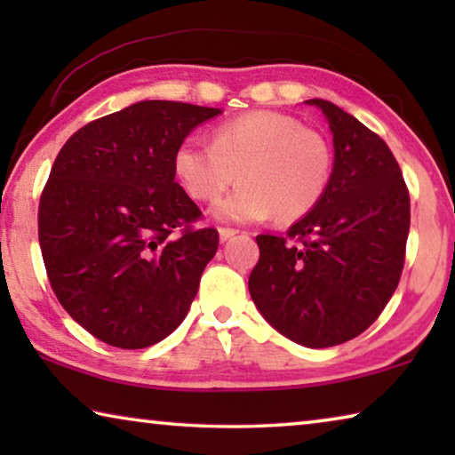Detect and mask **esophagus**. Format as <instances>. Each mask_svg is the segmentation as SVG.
I'll use <instances>...</instances> for the list:
<instances>
[{"mask_svg": "<svg viewBox=\"0 0 455 455\" xmlns=\"http://www.w3.org/2000/svg\"><path fill=\"white\" fill-rule=\"evenodd\" d=\"M238 233L236 228H228V227H220L219 228V235H220V243H227L228 238H233Z\"/></svg>", "mask_w": 455, "mask_h": 455, "instance_id": "obj_1", "label": "esophagus"}]
</instances>
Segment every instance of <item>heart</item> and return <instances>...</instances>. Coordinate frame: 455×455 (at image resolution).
Wrapping results in <instances>:
<instances>
[{
    "label": "heart",
    "instance_id": "1",
    "mask_svg": "<svg viewBox=\"0 0 455 455\" xmlns=\"http://www.w3.org/2000/svg\"><path fill=\"white\" fill-rule=\"evenodd\" d=\"M333 163L325 134L273 110L225 122L214 128L211 144L184 138L172 156L180 187L198 203L217 200L235 176L241 180L214 209L230 222H257L273 212L281 222L303 219L327 195Z\"/></svg>",
    "mask_w": 455,
    "mask_h": 455
}]
</instances>
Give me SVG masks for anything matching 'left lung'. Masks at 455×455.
Returning <instances> with one entry per match:
<instances>
[{
	"label": "left lung",
	"instance_id": "left-lung-1",
	"mask_svg": "<svg viewBox=\"0 0 455 455\" xmlns=\"http://www.w3.org/2000/svg\"><path fill=\"white\" fill-rule=\"evenodd\" d=\"M319 106L333 132L327 195L287 236L259 235L249 291L271 325L305 347L357 337L397 289L410 235V190L394 152L341 108Z\"/></svg>",
	"mask_w": 455,
	"mask_h": 455
}]
</instances>
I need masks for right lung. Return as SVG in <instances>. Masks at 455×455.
Here are the masks:
<instances>
[{
	"instance_id": "1",
	"label": "right lung",
	"mask_w": 455,
	"mask_h": 455,
	"mask_svg": "<svg viewBox=\"0 0 455 455\" xmlns=\"http://www.w3.org/2000/svg\"><path fill=\"white\" fill-rule=\"evenodd\" d=\"M219 114L144 100L88 122L53 160L37 211L45 273L70 317L112 347L171 335L219 249L172 168L176 146Z\"/></svg>"
}]
</instances>
